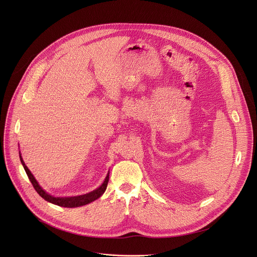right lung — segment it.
Here are the masks:
<instances>
[{
  "label": "right lung",
  "instance_id": "right-lung-1",
  "mask_svg": "<svg viewBox=\"0 0 257 257\" xmlns=\"http://www.w3.org/2000/svg\"><path fill=\"white\" fill-rule=\"evenodd\" d=\"M19 158H20V162L21 164L23 166V168H25L33 186L35 188V190L37 191V193L46 201H48L52 204H55V205H58V206H61V207H67V208H75V207H80V206H84V205H87L93 201L97 200L98 198H100L102 196V194L105 192L106 190V186H107V182H108V177H109V171L107 172V175L104 179V181L102 182V184L99 186V188H97L96 190L92 191L88 194H85V195H82V196H77V197H67V198H60V197H53L51 195H49L48 193H46L41 186L40 184L38 183V181L36 180V178L34 177V175L32 174V172L29 170V168L27 167V165L25 164V162H23L22 160V157H21V154H19Z\"/></svg>",
  "mask_w": 257,
  "mask_h": 257
}]
</instances>
